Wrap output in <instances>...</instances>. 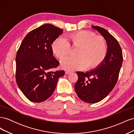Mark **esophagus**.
I'll return each instance as SVG.
<instances>
[{
	"mask_svg": "<svg viewBox=\"0 0 134 134\" xmlns=\"http://www.w3.org/2000/svg\"><path fill=\"white\" fill-rule=\"evenodd\" d=\"M65 74H69L70 73V71L69 70H65Z\"/></svg>",
	"mask_w": 134,
	"mask_h": 134,
	"instance_id": "1",
	"label": "esophagus"
}]
</instances>
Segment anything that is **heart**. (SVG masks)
Wrapping results in <instances>:
<instances>
[{
  "label": "heart",
  "instance_id": "heart-1",
  "mask_svg": "<svg viewBox=\"0 0 134 134\" xmlns=\"http://www.w3.org/2000/svg\"><path fill=\"white\" fill-rule=\"evenodd\" d=\"M69 42L58 37L52 42L51 49L59 59H63L70 52V45L78 47L76 57H68L61 61V66L67 70H82L87 66L90 69L99 66L107 55L106 40L101 36H96L93 32L81 31L68 36Z\"/></svg>",
  "mask_w": 134,
  "mask_h": 134
}]
</instances>
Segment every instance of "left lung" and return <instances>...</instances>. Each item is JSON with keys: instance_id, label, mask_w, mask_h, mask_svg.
<instances>
[{"instance_id": "1", "label": "left lung", "mask_w": 134, "mask_h": 134, "mask_svg": "<svg viewBox=\"0 0 134 134\" xmlns=\"http://www.w3.org/2000/svg\"><path fill=\"white\" fill-rule=\"evenodd\" d=\"M105 39L107 55L98 67L86 72L78 71V80L75 90L79 98L85 102L94 103L106 97L114 88L122 66V51L117 40L103 28L92 26Z\"/></svg>"}]
</instances>
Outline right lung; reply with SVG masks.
<instances>
[{
	"label": "right lung",
	"instance_id": "1",
	"mask_svg": "<svg viewBox=\"0 0 134 134\" xmlns=\"http://www.w3.org/2000/svg\"><path fill=\"white\" fill-rule=\"evenodd\" d=\"M63 32L45 24L30 32L16 55V82L27 98L33 102L46 100L54 92L64 70L50 71L59 62L53 56L51 44Z\"/></svg>",
	"mask_w": 134,
	"mask_h": 134
}]
</instances>
